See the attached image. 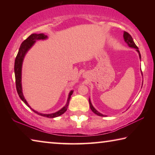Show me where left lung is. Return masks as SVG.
<instances>
[{"instance_id": "obj_1", "label": "left lung", "mask_w": 155, "mask_h": 155, "mask_svg": "<svg viewBox=\"0 0 155 155\" xmlns=\"http://www.w3.org/2000/svg\"><path fill=\"white\" fill-rule=\"evenodd\" d=\"M123 36H124V41H126V43H127L128 44V46L130 47V48H135L136 51H137V52L139 53V56H140V58L141 59V54H140V51H139V48L138 47L136 46V44H135L134 41H133L132 37H131V35H130L129 33H128L127 32H126V31H124V35H123ZM142 74V73H141ZM89 103H90V109H91V111H92L94 114L99 115V116H104V115H103L102 114H101V113H99L97 110L94 108V107H93L92 104H91V101L90 99H89Z\"/></svg>"}]
</instances>
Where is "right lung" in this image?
I'll return each instance as SVG.
<instances>
[{
	"mask_svg": "<svg viewBox=\"0 0 155 155\" xmlns=\"http://www.w3.org/2000/svg\"><path fill=\"white\" fill-rule=\"evenodd\" d=\"M47 38H48L47 35H45L43 33H40V34L33 33L28 36L25 41H23V42L21 44V46L19 48V51H18L17 56L15 57V64H14V72H15V85H16L17 92L18 94V95H19L20 99L24 102V103L26 104V105L32 109L33 111L35 113H36L37 114L41 115V116H44V117H49V118H53V117L59 116V115H62L63 114H64V113L66 111L70 98H71L72 94H73L72 90L70 91V92L69 93V95H68L66 104H65V105L61 109H60L59 111H57L55 113H53V114H40V113H38V111H35V110H33L29 105H28V103L25 98L24 95H23L22 88V66L23 59L25 58V54L28 52V50L33 46L34 43H35L37 40H46V39H47Z\"/></svg>",
	"mask_w": 155,
	"mask_h": 155,
	"instance_id": "obj_1",
	"label": "right lung"
}]
</instances>
